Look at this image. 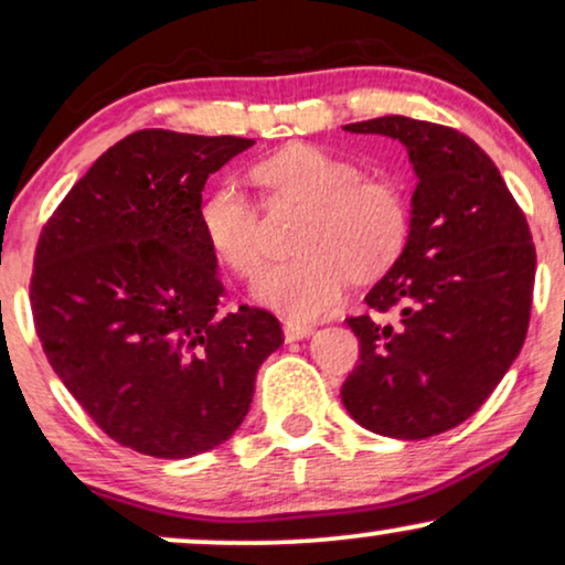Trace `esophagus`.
I'll return each mask as SVG.
<instances>
[{"instance_id": "esophagus-1", "label": "esophagus", "mask_w": 565, "mask_h": 565, "mask_svg": "<svg viewBox=\"0 0 565 565\" xmlns=\"http://www.w3.org/2000/svg\"><path fill=\"white\" fill-rule=\"evenodd\" d=\"M282 332H285V340H288V343H294V340L309 338L311 332H315V327L301 324V322H285L282 324Z\"/></svg>"}]
</instances>
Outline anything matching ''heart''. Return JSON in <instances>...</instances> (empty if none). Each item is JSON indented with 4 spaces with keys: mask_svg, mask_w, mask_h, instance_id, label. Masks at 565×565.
Instances as JSON below:
<instances>
[{
    "mask_svg": "<svg viewBox=\"0 0 565 565\" xmlns=\"http://www.w3.org/2000/svg\"><path fill=\"white\" fill-rule=\"evenodd\" d=\"M264 212L301 209L290 248L296 259L269 267L256 301L294 319L332 311L348 282L385 280L406 254L411 199L393 175H364L356 159L311 143H288L250 164ZM201 235L222 267L254 277L264 264L259 209L235 185H217L199 209Z\"/></svg>",
    "mask_w": 565,
    "mask_h": 565,
    "instance_id": "1",
    "label": "heart"
}]
</instances>
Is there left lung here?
Returning <instances> with one entry per match:
<instances>
[{"label": "left lung", "mask_w": 565, "mask_h": 565, "mask_svg": "<svg viewBox=\"0 0 565 565\" xmlns=\"http://www.w3.org/2000/svg\"><path fill=\"white\" fill-rule=\"evenodd\" d=\"M345 130L398 138L419 183L406 254L366 294L372 315L345 319L361 356L340 398L364 429L424 440L469 419L519 356L537 254L495 162L469 136L401 115Z\"/></svg>", "instance_id": "obj_1"}]
</instances>
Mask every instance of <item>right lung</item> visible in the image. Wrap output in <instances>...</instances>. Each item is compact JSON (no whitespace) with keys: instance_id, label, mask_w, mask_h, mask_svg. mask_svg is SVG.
I'll return each instance as SVG.
<instances>
[{"instance_id":"right-lung-1","label":"right lung","mask_w":565,"mask_h":565,"mask_svg":"<svg viewBox=\"0 0 565 565\" xmlns=\"http://www.w3.org/2000/svg\"><path fill=\"white\" fill-rule=\"evenodd\" d=\"M250 138L149 128L125 136L41 230L31 309L49 364L115 443L154 458L217 448L246 419L282 345L264 309H222L201 235L206 178Z\"/></svg>"}]
</instances>
